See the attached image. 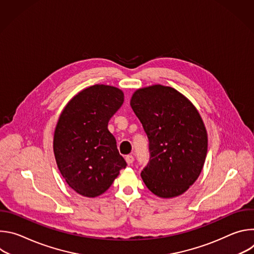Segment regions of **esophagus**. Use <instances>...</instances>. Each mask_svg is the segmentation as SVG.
Listing matches in <instances>:
<instances>
[{
  "mask_svg": "<svg viewBox=\"0 0 254 254\" xmlns=\"http://www.w3.org/2000/svg\"><path fill=\"white\" fill-rule=\"evenodd\" d=\"M126 162H127L128 165L132 164V162H133V157H132L131 155H128V156H127V157H126Z\"/></svg>",
  "mask_w": 254,
  "mask_h": 254,
  "instance_id": "esophagus-1",
  "label": "esophagus"
}]
</instances>
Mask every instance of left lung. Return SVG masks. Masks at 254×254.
<instances>
[{"label": "left lung", "mask_w": 254, "mask_h": 254, "mask_svg": "<svg viewBox=\"0 0 254 254\" xmlns=\"http://www.w3.org/2000/svg\"><path fill=\"white\" fill-rule=\"evenodd\" d=\"M130 106L150 141L143 183L160 198L182 195L200 176L207 155V130L197 108L184 94L161 84L136 89Z\"/></svg>", "instance_id": "1"}]
</instances>
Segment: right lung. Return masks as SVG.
Instances as JSON below:
<instances>
[{
	"mask_svg": "<svg viewBox=\"0 0 254 254\" xmlns=\"http://www.w3.org/2000/svg\"><path fill=\"white\" fill-rule=\"evenodd\" d=\"M124 97L118 87L95 84L72 97L59 117L53 138L55 160L68 186L81 196L103 194L127 167L107 128Z\"/></svg>",
	"mask_w": 254,
	"mask_h": 254,
	"instance_id": "1",
	"label": "right lung"
}]
</instances>
